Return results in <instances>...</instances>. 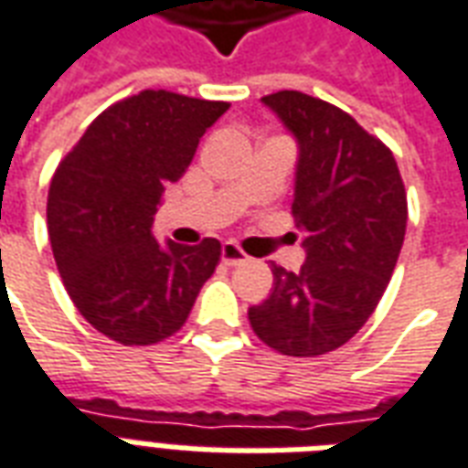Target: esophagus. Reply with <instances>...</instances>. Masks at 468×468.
<instances>
[{
  "label": "esophagus",
  "mask_w": 468,
  "mask_h": 468,
  "mask_svg": "<svg viewBox=\"0 0 468 468\" xmlns=\"http://www.w3.org/2000/svg\"><path fill=\"white\" fill-rule=\"evenodd\" d=\"M248 261V255L243 253V248L238 243H233V240H228V243H223V263L225 265H240Z\"/></svg>",
  "instance_id": "obj_1"
}]
</instances>
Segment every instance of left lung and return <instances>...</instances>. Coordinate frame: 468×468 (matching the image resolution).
Here are the masks:
<instances>
[{"label": "left lung", "instance_id": "8db88e82", "mask_svg": "<svg viewBox=\"0 0 468 468\" xmlns=\"http://www.w3.org/2000/svg\"><path fill=\"white\" fill-rule=\"evenodd\" d=\"M263 102L301 144L291 213L308 258L298 273L273 265V293L248 318L273 351L314 358L351 341L381 301L406 235V187L391 150L341 107L295 90Z\"/></svg>", "mask_w": 468, "mask_h": 468}]
</instances>
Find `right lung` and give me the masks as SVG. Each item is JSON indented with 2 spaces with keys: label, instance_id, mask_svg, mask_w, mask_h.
<instances>
[{
  "label": "right lung",
  "instance_id": "add662e5",
  "mask_svg": "<svg viewBox=\"0 0 468 468\" xmlns=\"http://www.w3.org/2000/svg\"><path fill=\"white\" fill-rule=\"evenodd\" d=\"M228 102L143 90L110 105L59 160L47 230L67 293L100 334L153 346L177 334L220 263V240L153 235L165 185L177 183Z\"/></svg>",
  "mask_w": 468,
  "mask_h": 468
}]
</instances>
